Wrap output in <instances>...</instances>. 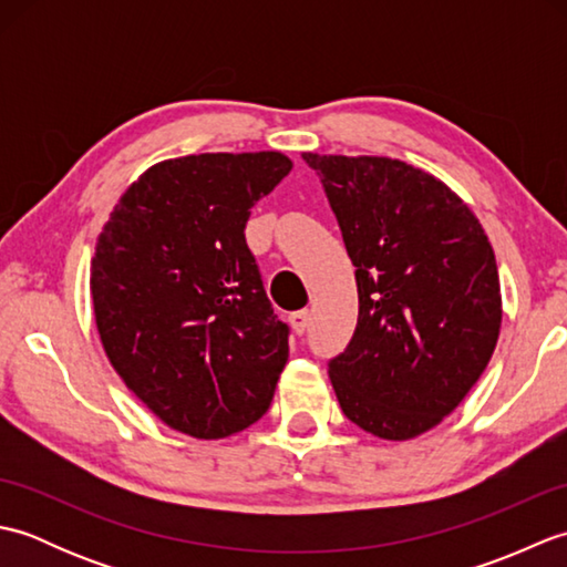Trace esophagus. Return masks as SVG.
<instances>
[{
	"mask_svg": "<svg viewBox=\"0 0 567 567\" xmlns=\"http://www.w3.org/2000/svg\"><path fill=\"white\" fill-rule=\"evenodd\" d=\"M290 323H292V331H295V333H305L307 327H309V311H307V309L292 311V315H290Z\"/></svg>",
	"mask_w": 567,
	"mask_h": 567,
	"instance_id": "1",
	"label": "esophagus"
}]
</instances>
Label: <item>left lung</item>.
Here are the masks:
<instances>
[{
  "label": "left lung",
  "mask_w": 567,
  "mask_h": 567,
  "mask_svg": "<svg viewBox=\"0 0 567 567\" xmlns=\"http://www.w3.org/2000/svg\"><path fill=\"white\" fill-rule=\"evenodd\" d=\"M355 265L358 327L329 363L343 414L384 441L439 426L483 375L502 327L495 250L439 177L380 155L302 153Z\"/></svg>",
  "instance_id": "8db88e82"
}]
</instances>
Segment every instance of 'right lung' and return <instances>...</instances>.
<instances>
[{"label": "right lung", "instance_id": "add662e5", "mask_svg": "<svg viewBox=\"0 0 567 567\" xmlns=\"http://www.w3.org/2000/svg\"><path fill=\"white\" fill-rule=\"evenodd\" d=\"M280 151L199 153L148 167L104 224L90 290L114 370L163 424L226 439L268 412L290 355L246 244L280 185Z\"/></svg>", "mask_w": 567, "mask_h": 567}]
</instances>
